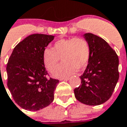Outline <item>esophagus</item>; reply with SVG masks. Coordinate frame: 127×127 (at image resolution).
<instances>
[{
    "instance_id": "esophagus-1",
    "label": "esophagus",
    "mask_w": 127,
    "mask_h": 127,
    "mask_svg": "<svg viewBox=\"0 0 127 127\" xmlns=\"http://www.w3.org/2000/svg\"><path fill=\"white\" fill-rule=\"evenodd\" d=\"M70 79V78H69V77H64V78H61L60 79V81H68V80Z\"/></svg>"
}]
</instances>
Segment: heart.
<instances>
[{"label": "heart", "mask_w": 127, "mask_h": 127, "mask_svg": "<svg viewBox=\"0 0 127 127\" xmlns=\"http://www.w3.org/2000/svg\"><path fill=\"white\" fill-rule=\"evenodd\" d=\"M90 57V46L87 40L80 37H71L57 40L52 49L46 48L43 52V61L46 68L52 72L61 58V64L53 74L57 77L72 75L78 69L87 66Z\"/></svg>", "instance_id": "1"}]
</instances>
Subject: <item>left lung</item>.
<instances>
[{
  "instance_id": "left-lung-1",
  "label": "left lung",
  "mask_w": 127,
  "mask_h": 127,
  "mask_svg": "<svg viewBox=\"0 0 127 127\" xmlns=\"http://www.w3.org/2000/svg\"><path fill=\"white\" fill-rule=\"evenodd\" d=\"M84 37L90 46L87 68L80 76L81 84L74 89L75 97L81 103L90 106L103 104L112 95L119 79V59L105 40L91 33Z\"/></svg>"
}]
</instances>
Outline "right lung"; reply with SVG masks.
<instances>
[{
	"label": "right lung",
	"mask_w": 127,
	"mask_h": 127,
	"mask_svg": "<svg viewBox=\"0 0 127 127\" xmlns=\"http://www.w3.org/2000/svg\"><path fill=\"white\" fill-rule=\"evenodd\" d=\"M54 36L32 34L16 46L7 62V87L19 106L37 111L54 99L58 79L48 77L43 52Z\"/></svg>",
	"instance_id": "obj_1"
}]
</instances>
